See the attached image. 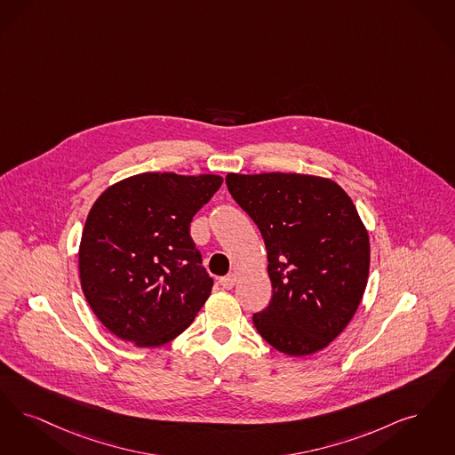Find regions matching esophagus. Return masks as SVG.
Returning <instances> with one entry per match:
<instances>
[{"label":"esophagus","instance_id":"esophagus-1","mask_svg":"<svg viewBox=\"0 0 455 455\" xmlns=\"http://www.w3.org/2000/svg\"><path fill=\"white\" fill-rule=\"evenodd\" d=\"M236 274H227L223 277H220V284L225 288V290H232L235 286Z\"/></svg>","mask_w":455,"mask_h":455}]
</instances>
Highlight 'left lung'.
<instances>
[{
  "instance_id": "8db88e82",
  "label": "left lung",
  "mask_w": 455,
  "mask_h": 455,
  "mask_svg": "<svg viewBox=\"0 0 455 455\" xmlns=\"http://www.w3.org/2000/svg\"><path fill=\"white\" fill-rule=\"evenodd\" d=\"M225 181L267 251L273 298L254 315L257 331L294 357L325 348L355 315L369 275V235L350 196L308 174L230 172Z\"/></svg>"
}]
</instances>
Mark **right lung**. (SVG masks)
<instances>
[{
  "instance_id": "add662e5",
  "label": "right lung",
  "mask_w": 455,
  "mask_h": 455,
  "mask_svg": "<svg viewBox=\"0 0 455 455\" xmlns=\"http://www.w3.org/2000/svg\"><path fill=\"white\" fill-rule=\"evenodd\" d=\"M221 182L215 174L142 172L94 201L79 245V277L92 313L113 335L159 347L191 325L213 279L189 225Z\"/></svg>"
}]
</instances>
